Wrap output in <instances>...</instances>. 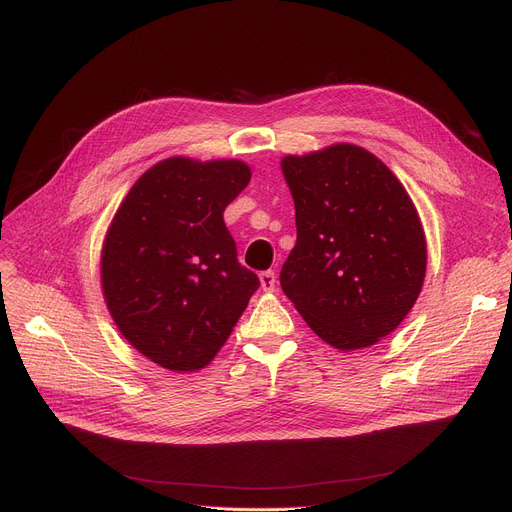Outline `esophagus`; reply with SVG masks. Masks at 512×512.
I'll use <instances>...</instances> for the list:
<instances>
[{
  "mask_svg": "<svg viewBox=\"0 0 512 512\" xmlns=\"http://www.w3.org/2000/svg\"><path fill=\"white\" fill-rule=\"evenodd\" d=\"M259 282H261V288H263L265 292H274V290H276V274H274L272 270L261 272V274H259Z\"/></svg>",
  "mask_w": 512,
  "mask_h": 512,
  "instance_id": "1",
  "label": "esophagus"
}]
</instances>
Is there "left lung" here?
Returning <instances> with one entry per match:
<instances>
[{
    "label": "left lung",
    "mask_w": 512,
    "mask_h": 512,
    "mask_svg": "<svg viewBox=\"0 0 512 512\" xmlns=\"http://www.w3.org/2000/svg\"><path fill=\"white\" fill-rule=\"evenodd\" d=\"M297 245L280 284L307 326L340 351L388 336L413 309L427 247L417 209L382 159L338 143L286 155Z\"/></svg>",
    "instance_id": "left-lung-1"
}]
</instances>
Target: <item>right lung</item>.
Returning a JSON list of instances; mask_svg holds the SVG:
<instances>
[{"label":"right lung","mask_w":512,"mask_h":512,"mask_svg":"<svg viewBox=\"0 0 512 512\" xmlns=\"http://www.w3.org/2000/svg\"><path fill=\"white\" fill-rule=\"evenodd\" d=\"M249 180L238 159L168 157L132 184L114 215L101 251L105 305L159 367L209 365L259 288L224 224Z\"/></svg>","instance_id":"right-lung-1"}]
</instances>
